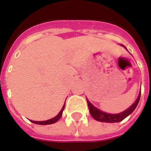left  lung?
I'll return each instance as SVG.
<instances>
[{"instance_id":"obj_1","label":"left lung","mask_w":151,"mask_h":151,"mask_svg":"<svg viewBox=\"0 0 151 151\" xmlns=\"http://www.w3.org/2000/svg\"><path fill=\"white\" fill-rule=\"evenodd\" d=\"M141 91L139 92L138 98L136 100V102L132 104V105L127 109L126 110H124V112L120 113V114H106L103 111L99 110V109H97L96 107H95L94 106L92 105V103H90L89 101L87 99L88 106V109H89V112L92 115V117L96 121L102 122H110V123H114V122H120L123 121L126 117H128L129 114H131L133 112L134 110L136 109L139 103V101L140 99Z\"/></svg>"}]
</instances>
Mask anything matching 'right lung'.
<instances>
[{
  "label": "right lung",
  "instance_id": "1",
  "mask_svg": "<svg viewBox=\"0 0 151 151\" xmlns=\"http://www.w3.org/2000/svg\"><path fill=\"white\" fill-rule=\"evenodd\" d=\"M64 106H65V103H64L63 106L62 108V110H60V112L58 114L55 116V117L52 118V119H49V120H47V121H44V122H35V121H31V122L34 123V124H53V123H55L57 121H59V119L61 117L62 114H63V111L64 110Z\"/></svg>",
  "mask_w": 151,
  "mask_h": 151
}]
</instances>
